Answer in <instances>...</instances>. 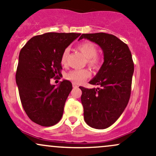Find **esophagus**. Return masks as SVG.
Segmentation results:
<instances>
[{
    "label": "esophagus",
    "mask_w": 156,
    "mask_h": 156,
    "mask_svg": "<svg viewBox=\"0 0 156 156\" xmlns=\"http://www.w3.org/2000/svg\"><path fill=\"white\" fill-rule=\"evenodd\" d=\"M73 87L74 88H78V86L75 83H73Z\"/></svg>",
    "instance_id": "esophagus-1"
}]
</instances>
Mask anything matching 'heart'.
<instances>
[{"mask_svg": "<svg viewBox=\"0 0 156 156\" xmlns=\"http://www.w3.org/2000/svg\"><path fill=\"white\" fill-rule=\"evenodd\" d=\"M78 48L81 53L87 57V63L93 69H99L101 64V59L96 55L97 46L93 42L90 41L82 42L78 45ZM69 50L65 49L61 56V63L65 65L66 63ZM90 75V71L88 69H73L66 74V79L73 81L75 83H82L85 79L89 78Z\"/></svg>", "mask_w": 156, "mask_h": 156, "instance_id": "obj_1", "label": "heart"}]
</instances>
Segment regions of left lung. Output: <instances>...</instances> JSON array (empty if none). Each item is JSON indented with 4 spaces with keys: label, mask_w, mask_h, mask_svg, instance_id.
Here are the masks:
<instances>
[{
    "label": "left lung",
    "mask_w": 156,
    "mask_h": 156,
    "mask_svg": "<svg viewBox=\"0 0 156 156\" xmlns=\"http://www.w3.org/2000/svg\"><path fill=\"white\" fill-rule=\"evenodd\" d=\"M83 38L99 45L104 55V63L89 82L100 87H79L82 91L83 118L90 127L104 129L114 124L127 106L134 63L128 45L112 34H83L78 40Z\"/></svg>",
    "instance_id": "1"
}]
</instances>
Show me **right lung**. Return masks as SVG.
Wrapping results in <instances>:
<instances>
[{"label": "right lung", "mask_w": 156, "mask_h": 156, "mask_svg": "<svg viewBox=\"0 0 156 156\" xmlns=\"http://www.w3.org/2000/svg\"><path fill=\"white\" fill-rule=\"evenodd\" d=\"M80 35L46 33L35 36L19 53L16 75L19 96L27 115L38 125L54 126L63 116L73 85L63 80L55 87L50 80L61 74L62 54Z\"/></svg>", "instance_id": "obj_1"}]
</instances>
